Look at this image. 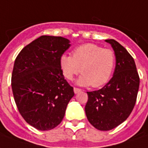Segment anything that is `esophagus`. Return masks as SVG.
I'll return each mask as SVG.
<instances>
[{
    "label": "esophagus",
    "mask_w": 148,
    "mask_h": 148,
    "mask_svg": "<svg viewBox=\"0 0 148 148\" xmlns=\"http://www.w3.org/2000/svg\"><path fill=\"white\" fill-rule=\"evenodd\" d=\"M81 91V89L79 88H74V92L75 93H78V92H80Z\"/></svg>",
    "instance_id": "esophagus-1"
}]
</instances>
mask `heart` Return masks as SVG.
<instances>
[{
  "mask_svg": "<svg viewBox=\"0 0 148 148\" xmlns=\"http://www.w3.org/2000/svg\"><path fill=\"white\" fill-rule=\"evenodd\" d=\"M116 56L110 49L93 43L80 45L72 51V56L64 54L60 59L62 73L72 80L80 72L83 74L77 83L98 88L106 84L114 72Z\"/></svg>",
  "mask_w": 148,
  "mask_h": 148,
  "instance_id": "obj_1",
  "label": "heart"
}]
</instances>
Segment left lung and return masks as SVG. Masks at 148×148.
Listing matches in <instances>:
<instances>
[{
	"instance_id": "8db88e82",
	"label": "left lung",
	"mask_w": 148,
	"mask_h": 148,
	"mask_svg": "<svg viewBox=\"0 0 148 148\" xmlns=\"http://www.w3.org/2000/svg\"><path fill=\"white\" fill-rule=\"evenodd\" d=\"M116 56L114 76L102 88L87 92L85 114L96 129L110 130L130 116L137 99L139 76L133 57L114 39H106Z\"/></svg>"
}]
</instances>
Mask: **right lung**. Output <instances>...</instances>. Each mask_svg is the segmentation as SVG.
Returning a JSON list of instances; mask_svg holds the SVG:
<instances>
[{"label":"right lung","instance_id":"obj_1","mask_svg":"<svg viewBox=\"0 0 148 148\" xmlns=\"http://www.w3.org/2000/svg\"><path fill=\"white\" fill-rule=\"evenodd\" d=\"M69 42L65 38L42 35L26 45L14 62L11 85L15 103L25 122L37 130L56 127L74 96L60 65Z\"/></svg>","mask_w":148,"mask_h":148}]
</instances>
